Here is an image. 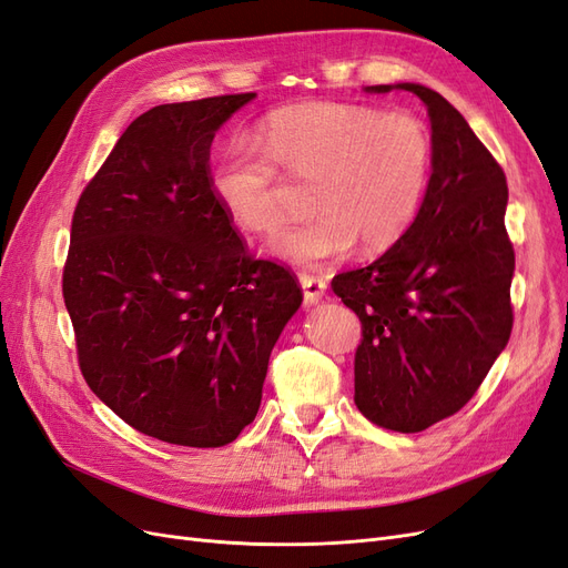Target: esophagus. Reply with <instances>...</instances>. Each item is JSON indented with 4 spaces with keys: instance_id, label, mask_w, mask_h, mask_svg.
<instances>
[{
    "instance_id": "esophagus-1",
    "label": "esophagus",
    "mask_w": 568,
    "mask_h": 568,
    "mask_svg": "<svg viewBox=\"0 0 568 568\" xmlns=\"http://www.w3.org/2000/svg\"><path fill=\"white\" fill-rule=\"evenodd\" d=\"M301 286H303L305 305H317L324 298L326 282L322 277H313V274H301Z\"/></svg>"
}]
</instances>
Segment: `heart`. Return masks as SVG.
Wrapping results in <instances>:
<instances>
[{
	"label": "heart",
	"instance_id": "heart-1",
	"mask_svg": "<svg viewBox=\"0 0 568 568\" xmlns=\"http://www.w3.org/2000/svg\"><path fill=\"white\" fill-rule=\"evenodd\" d=\"M313 182L315 215L282 230L270 253L317 267L353 251H386L419 215L432 178V134L419 118L336 104L288 106L267 118L261 146L234 142L213 161L209 184L234 225L270 234L282 225V173Z\"/></svg>",
	"mask_w": 568,
	"mask_h": 568
}]
</instances>
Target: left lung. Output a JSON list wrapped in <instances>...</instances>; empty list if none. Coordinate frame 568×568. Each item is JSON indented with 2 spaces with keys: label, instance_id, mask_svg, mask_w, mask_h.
Returning a JSON list of instances; mask_svg holds the SVG:
<instances>
[{
  "label": "left lung",
  "instance_id": "1",
  "mask_svg": "<svg viewBox=\"0 0 568 568\" xmlns=\"http://www.w3.org/2000/svg\"><path fill=\"white\" fill-rule=\"evenodd\" d=\"M417 94L432 120V178L400 242L332 288L363 322L355 405L390 432L417 434L471 400L511 334L514 248L507 180L467 120L417 82L369 94Z\"/></svg>",
  "mask_w": 568,
  "mask_h": 568
}]
</instances>
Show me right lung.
Segmentation results:
<instances>
[{"label":"right lung","instance_id":"right-lung-1","mask_svg":"<svg viewBox=\"0 0 568 568\" xmlns=\"http://www.w3.org/2000/svg\"><path fill=\"white\" fill-rule=\"evenodd\" d=\"M255 94L153 106L75 205L63 267L84 382L136 432L220 448L261 407L270 353L303 291L253 261L211 194L215 132Z\"/></svg>","mask_w":568,"mask_h":568}]
</instances>
